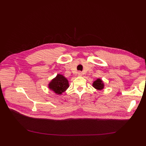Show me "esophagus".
Listing matches in <instances>:
<instances>
[{
  "label": "esophagus",
  "instance_id": "obj_1",
  "mask_svg": "<svg viewBox=\"0 0 146 146\" xmlns=\"http://www.w3.org/2000/svg\"><path fill=\"white\" fill-rule=\"evenodd\" d=\"M77 75H78V76H82V72L81 71H78L77 72Z\"/></svg>",
  "mask_w": 146,
  "mask_h": 146
}]
</instances>
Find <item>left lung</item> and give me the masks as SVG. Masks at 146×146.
Masks as SVG:
<instances>
[{
  "mask_svg": "<svg viewBox=\"0 0 146 146\" xmlns=\"http://www.w3.org/2000/svg\"><path fill=\"white\" fill-rule=\"evenodd\" d=\"M92 86L95 88L97 90H101L104 88V83H103L102 80L101 79L98 78L96 81H94L93 82V83H92Z\"/></svg>",
  "mask_w": 146,
  "mask_h": 146,
  "instance_id": "8db88e82",
  "label": "left lung"
}]
</instances>
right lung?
<instances>
[{
    "label": "right lung",
    "mask_w": 146,
    "mask_h": 146,
    "mask_svg": "<svg viewBox=\"0 0 146 146\" xmlns=\"http://www.w3.org/2000/svg\"><path fill=\"white\" fill-rule=\"evenodd\" d=\"M69 86V82L67 78L61 74L57 75L56 77L48 84V88L57 94H62Z\"/></svg>",
    "instance_id": "right-lung-1"
}]
</instances>
